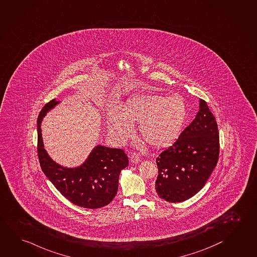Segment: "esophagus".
<instances>
[{"instance_id": "obj_1", "label": "esophagus", "mask_w": 257, "mask_h": 257, "mask_svg": "<svg viewBox=\"0 0 257 257\" xmlns=\"http://www.w3.org/2000/svg\"><path fill=\"white\" fill-rule=\"evenodd\" d=\"M131 163L137 164L140 161V156L137 153H132L131 156Z\"/></svg>"}]
</instances>
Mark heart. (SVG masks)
I'll return each mask as SVG.
<instances>
[{
	"label": "heart",
	"instance_id": "1",
	"mask_svg": "<svg viewBox=\"0 0 257 257\" xmlns=\"http://www.w3.org/2000/svg\"><path fill=\"white\" fill-rule=\"evenodd\" d=\"M187 117V105L178 95L148 92L126 100L117 111L110 109L107 127L117 142L131 135V125L138 124V133L153 149L170 145L182 131Z\"/></svg>",
	"mask_w": 257,
	"mask_h": 257
}]
</instances>
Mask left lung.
<instances>
[{
	"label": "left lung",
	"mask_w": 257,
	"mask_h": 257,
	"mask_svg": "<svg viewBox=\"0 0 257 257\" xmlns=\"http://www.w3.org/2000/svg\"><path fill=\"white\" fill-rule=\"evenodd\" d=\"M218 157L217 123L206 102L199 99L195 119L157 159L156 192L160 198L171 203L191 198L208 181Z\"/></svg>",
	"instance_id": "8db88e82"
}]
</instances>
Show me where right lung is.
<instances>
[{
	"label": "right lung",
	"instance_id": "obj_1",
	"mask_svg": "<svg viewBox=\"0 0 257 257\" xmlns=\"http://www.w3.org/2000/svg\"><path fill=\"white\" fill-rule=\"evenodd\" d=\"M61 102L52 99L42 107L38 117L41 168L53 186L72 204L84 208H100L108 205L116 196L119 174L128 166V159L122 150L97 145L79 166L68 168L55 162L44 148L41 126L47 113Z\"/></svg>",
	"mask_w": 257,
	"mask_h": 257
}]
</instances>
